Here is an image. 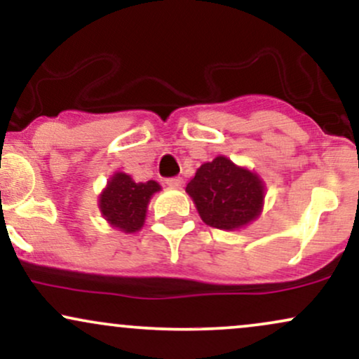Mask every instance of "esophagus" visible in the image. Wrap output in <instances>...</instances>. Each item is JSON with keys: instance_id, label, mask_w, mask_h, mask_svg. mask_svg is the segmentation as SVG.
<instances>
[{"instance_id": "1", "label": "esophagus", "mask_w": 359, "mask_h": 359, "mask_svg": "<svg viewBox=\"0 0 359 359\" xmlns=\"http://www.w3.org/2000/svg\"><path fill=\"white\" fill-rule=\"evenodd\" d=\"M165 184L172 189H180L184 185V180L180 177H172V179H167Z\"/></svg>"}]
</instances>
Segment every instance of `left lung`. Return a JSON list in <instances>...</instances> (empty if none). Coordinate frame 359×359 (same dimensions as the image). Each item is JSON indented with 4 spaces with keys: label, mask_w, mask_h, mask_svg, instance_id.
Segmentation results:
<instances>
[{
    "label": "left lung",
    "mask_w": 359,
    "mask_h": 359,
    "mask_svg": "<svg viewBox=\"0 0 359 359\" xmlns=\"http://www.w3.org/2000/svg\"><path fill=\"white\" fill-rule=\"evenodd\" d=\"M265 182L257 172L219 155L197 168L185 187L208 226L236 231L258 219L265 203Z\"/></svg>",
    "instance_id": "8db88e82"
}]
</instances>
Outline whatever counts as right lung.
<instances>
[{
  "label": "right lung",
  "instance_id": "right-lung-1",
  "mask_svg": "<svg viewBox=\"0 0 359 359\" xmlns=\"http://www.w3.org/2000/svg\"><path fill=\"white\" fill-rule=\"evenodd\" d=\"M162 191L155 180L135 182L125 172H114L97 199L101 216L111 228L121 233H137L143 228L154 194Z\"/></svg>",
  "mask_w": 359,
  "mask_h": 359
}]
</instances>
